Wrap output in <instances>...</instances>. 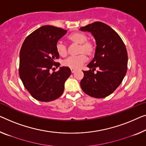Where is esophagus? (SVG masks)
Masks as SVG:
<instances>
[{"label":"esophagus","instance_id":"esophagus-1","mask_svg":"<svg viewBox=\"0 0 146 146\" xmlns=\"http://www.w3.org/2000/svg\"><path fill=\"white\" fill-rule=\"evenodd\" d=\"M71 73H74L76 71L75 69H71Z\"/></svg>","mask_w":146,"mask_h":146}]
</instances>
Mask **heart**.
Listing matches in <instances>:
<instances>
[{
    "label": "heart",
    "mask_w": 146,
    "mask_h": 146,
    "mask_svg": "<svg viewBox=\"0 0 146 146\" xmlns=\"http://www.w3.org/2000/svg\"><path fill=\"white\" fill-rule=\"evenodd\" d=\"M69 39L75 44H79L78 48V54L76 56H70L63 61L62 64L64 66L71 69H79L86 61L85 54L88 56H92L94 52V44L90 41H88V36L82 33H74L69 36ZM56 50L61 56H65L67 54L66 45L59 41L56 44Z\"/></svg>",
    "instance_id": "b5f03b06"
}]
</instances>
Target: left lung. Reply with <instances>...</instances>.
I'll list each match as a JSON object with an SVG mask.
<instances>
[{"label": "left lung", "mask_w": 146, "mask_h": 146, "mask_svg": "<svg viewBox=\"0 0 146 146\" xmlns=\"http://www.w3.org/2000/svg\"><path fill=\"white\" fill-rule=\"evenodd\" d=\"M82 31L91 33L96 44L94 57L83 71L80 86L84 93L96 98L112 94L120 85L127 73L128 54L123 41L111 27L96 21L80 27ZM97 67L96 74L94 72Z\"/></svg>", "instance_id": "left-lung-1"}]
</instances>
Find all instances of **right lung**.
<instances>
[{
    "mask_svg": "<svg viewBox=\"0 0 146 146\" xmlns=\"http://www.w3.org/2000/svg\"><path fill=\"white\" fill-rule=\"evenodd\" d=\"M67 30L51 25L36 29L25 38L19 52V74L25 88L35 99L50 102L62 96L66 80L71 71L60 67L57 72L50 73L52 66L59 67L56 44Z\"/></svg>",
    "mask_w": 146,
    "mask_h": 146,
    "instance_id": "right-lung-1",
    "label": "right lung"
}]
</instances>
